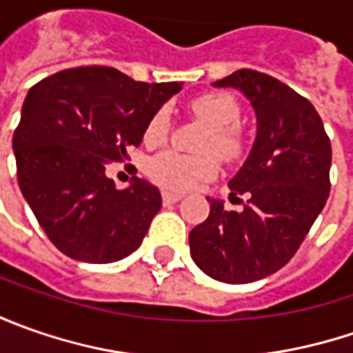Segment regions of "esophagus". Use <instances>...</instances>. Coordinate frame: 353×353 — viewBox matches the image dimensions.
<instances>
[{"instance_id": "obj_1", "label": "esophagus", "mask_w": 353, "mask_h": 353, "mask_svg": "<svg viewBox=\"0 0 353 353\" xmlns=\"http://www.w3.org/2000/svg\"><path fill=\"white\" fill-rule=\"evenodd\" d=\"M181 194H174V192H163V202L165 204H174V202H179L181 200Z\"/></svg>"}]
</instances>
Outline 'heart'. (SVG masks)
<instances>
[{
  "mask_svg": "<svg viewBox=\"0 0 353 353\" xmlns=\"http://www.w3.org/2000/svg\"><path fill=\"white\" fill-rule=\"evenodd\" d=\"M190 110L198 119L210 125L202 141V151L206 155H183L179 151H163L147 163L149 179L163 188L184 192L202 181L212 179L220 169L219 153L225 161H236L243 153V137L236 128L241 116V105L228 92H206L190 102ZM170 129V114L167 108H159L145 128V143L157 145L167 139ZM214 150V154H208Z\"/></svg>",
  "mask_w": 353,
  "mask_h": 353,
  "instance_id": "heart-1",
  "label": "heart"
}]
</instances>
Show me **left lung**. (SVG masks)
Listing matches in <instances>:
<instances>
[{
  "label": "left lung",
  "mask_w": 353,
  "mask_h": 353,
  "mask_svg": "<svg viewBox=\"0 0 353 353\" xmlns=\"http://www.w3.org/2000/svg\"><path fill=\"white\" fill-rule=\"evenodd\" d=\"M243 92L257 135L243 167L228 183L248 194L241 212L210 200L208 218L190 232V255L208 277L243 285L291 261L330 194L332 147L314 105L273 76L241 68L216 80Z\"/></svg>",
  "instance_id": "left-lung-1"
}]
</instances>
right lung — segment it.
I'll use <instances>...</instances> for the list:
<instances>
[{
	"mask_svg": "<svg viewBox=\"0 0 353 353\" xmlns=\"http://www.w3.org/2000/svg\"><path fill=\"white\" fill-rule=\"evenodd\" d=\"M181 86L135 82L110 66H80L29 90L13 133L17 181L64 255L112 263L141 245L161 210V192L143 179L117 190L105 165L141 145L147 121Z\"/></svg>",
	"mask_w": 353,
	"mask_h": 353,
	"instance_id": "add662e5",
	"label": "right lung"
}]
</instances>
